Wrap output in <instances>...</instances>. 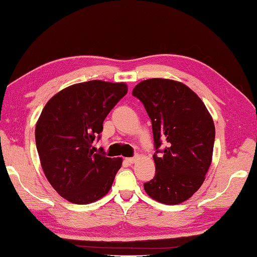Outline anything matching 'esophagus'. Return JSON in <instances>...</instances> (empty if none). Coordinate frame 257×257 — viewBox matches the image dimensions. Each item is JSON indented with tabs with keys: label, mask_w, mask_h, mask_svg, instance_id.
<instances>
[{
	"label": "esophagus",
	"mask_w": 257,
	"mask_h": 257,
	"mask_svg": "<svg viewBox=\"0 0 257 257\" xmlns=\"http://www.w3.org/2000/svg\"><path fill=\"white\" fill-rule=\"evenodd\" d=\"M137 158L138 157H136V156H135V157H129V158H127V162L130 163V164H133V163H135V162L137 161Z\"/></svg>",
	"instance_id": "1"
}]
</instances>
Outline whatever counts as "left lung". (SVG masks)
Masks as SVG:
<instances>
[{"instance_id": "left-lung-1", "label": "left lung", "mask_w": 257, "mask_h": 257, "mask_svg": "<svg viewBox=\"0 0 257 257\" xmlns=\"http://www.w3.org/2000/svg\"><path fill=\"white\" fill-rule=\"evenodd\" d=\"M133 95L152 120L156 151V173L144 189L158 202H183L202 185L211 164L216 135L211 115L190 87L176 81L149 78L135 86Z\"/></svg>"}]
</instances>
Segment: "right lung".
Returning <instances> with one entry per match:
<instances>
[{
  "label": "right lung",
  "instance_id": "1",
  "mask_svg": "<svg viewBox=\"0 0 257 257\" xmlns=\"http://www.w3.org/2000/svg\"><path fill=\"white\" fill-rule=\"evenodd\" d=\"M127 92L124 83L88 81L64 88L45 105L36 124L37 151L49 183L69 202L91 203L111 189L122 160L94 153L93 141Z\"/></svg>",
  "mask_w": 257,
  "mask_h": 257
}]
</instances>
